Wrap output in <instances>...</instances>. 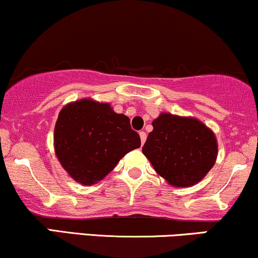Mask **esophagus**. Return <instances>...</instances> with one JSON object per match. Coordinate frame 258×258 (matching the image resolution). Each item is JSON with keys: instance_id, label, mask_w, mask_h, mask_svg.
<instances>
[{"instance_id": "obj_1", "label": "esophagus", "mask_w": 258, "mask_h": 258, "mask_svg": "<svg viewBox=\"0 0 258 258\" xmlns=\"http://www.w3.org/2000/svg\"><path fill=\"white\" fill-rule=\"evenodd\" d=\"M139 136H141V142H142V144H144L145 141H147V133H145L144 131H142V132H139Z\"/></svg>"}]
</instances>
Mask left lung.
<instances>
[{
  "mask_svg": "<svg viewBox=\"0 0 258 258\" xmlns=\"http://www.w3.org/2000/svg\"><path fill=\"white\" fill-rule=\"evenodd\" d=\"M153 127L142 151L170 185L192 186L213 168L218 143L203 122L162 113L153 121Z\"/></svg>",
  "mask_w": 258,
  "mask_h": 258,
  "instance_id": "left-lung-1",
  "label": "left lung"
}]
</instances>
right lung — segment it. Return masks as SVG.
<instances>
[{
	"label": "right lung",
	"instance_id": "right-lung-1",
	"mask_svg": "<svg viewBox=\"0 0 258 258\" xmlns=\"http://www.w3.org/2000/svg\"><path fill=\"white\" fill-rule=\"evenodd\" d=\"M56 156L68 174L84 185L99 181L120 159L141 147L130 119L108 103L80 99L58 114L54 132Z\"/></svg>",
	"mask_w": 258,
	"mask_h": 258
}]
</instances>
